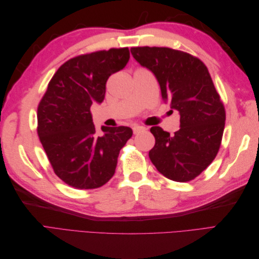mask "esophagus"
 I'll list each match as a JSON object with an SVG mask.
<instances>
[{
    "instance_id": "esophagus-1",
    "label": "esophagus",
    "mask_w": 259,
    "mask_h": 259,
    "mask_svg": "<svg viewBox=\"0 0 259 259\" xmlns=\"http://www.w3.org/2000/svg\"><path fill=\"white\" fill-rule=\"evenodd\" d=\"M146 128L144 126H139V125H134L133 126V132H134V134H138V133L145 131Z\"/></svg>"
}]
</instances>
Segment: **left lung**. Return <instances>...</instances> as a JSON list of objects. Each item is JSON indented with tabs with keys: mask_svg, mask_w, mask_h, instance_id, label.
<instances>
[{
	"mask_svg": "<svg viewBox=\"0 0 259 259\" xmlns=\"http://www.w3.org/2000/svg\"><path fill=\"white\" fill-rule=\"evenodd\" d=\"M131 53L154 74L164 103L180 116L174 135L150 128L155 145L149 158L165 177L189 182L213 162L225 128V108L208 70L197 57L168 48H132Z\"/></svg>",
	"mask_w": 259,
	"mask_h": 259,
	"instance_id": "left-lung-1",
	"label": "left lung"
}]
</instances>
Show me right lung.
<instances>
[{
  "label": "right lung",
  "mask_w": 259,
  "mask_h": 259,
  "mask_svg": "<svg viewBox=\"0 0 259 259\" xmlns=\"http://www.w3.org/2000/svg\"><path fill=\"white\" fill-rule=\"evenodd\" d=\"M128 60L127 48L81 55L60 66L49 83L37 108V134L55 174L69 186L94 189L114 174L133 131L101 126L98 136L91 106L103 103L109 76Z\"/></svg>",
  "instance_id": "obj_1"
}]
</instances>
